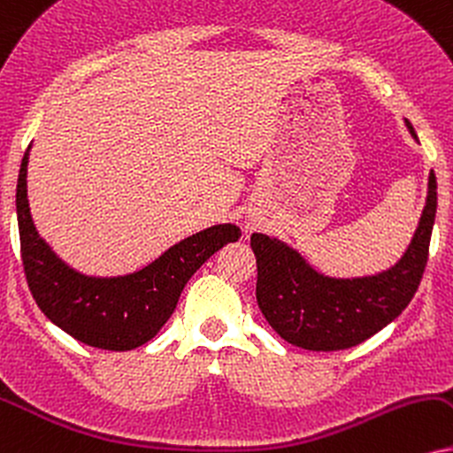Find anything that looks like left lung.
Wrapping results in <instances>:
<instances>
[{"label":"left lung","instance_id":"1","mask_svg":"<svg viewBox=\"0 0 453 453\" xmlns=\"http://www.w3.org/2000/svg\"><path fill=\"white\" fill-rule=\"evenodd\" d=\"M405 126L418 141L407 119ZM434 214L437 178L431 170L426 205L411 243L390 269L365 277L323 275L286 242L254 233L256 300L265 319L283 340L306 350H342L372 338L414 298L428 260Z\"/></svg>","mask_w":453,"mask_h":453}]
</instances>
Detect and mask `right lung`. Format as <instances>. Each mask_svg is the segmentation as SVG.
Segmentation results:
<instances>
[{
    "mask_svg": "<svg viewBox=\"0 0 453 453\" xmlns=\"http://www.w3.org/2000/svg\"><path fill=\"white\" fill-rule=\"evenodd\" d=\"M29 149L16 184L20 254L27 283L54 326L80 342L104 350L147 344L174 312L187 281L222 245L242 237L237 225H214L182 239L141 271L117 277L83 275L60 258L33 225L27 197Z\"/></svg>",
    "mask_w": 453,
    "mask_h": 453,
    "instance_id": "1",
    "label": "right lung"
}]
</instances>
